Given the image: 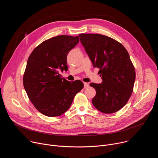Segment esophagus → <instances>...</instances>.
<instances>
[{"label": "esophagus", "mask_w": 158, "mask_h": 158, "mask_svg": "<svg viewBox=\"0 0 158 158\" xmlns=\"http://www.w3.org/2000/svg\"><path fill=\"white\" fill-rule=\"evenodd\" d=\"M84 88H87V87H88L89 86V85L87 82H84Z\"/></svg>", "instance_id": "1"}]
</instances>
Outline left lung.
I'll use <instances>...</instances> for the list:
<instances>
[{"mask_svg": "<svg viewBox=\"0 0 158 158\" xmlns=\"http://www.w3.org/2000/svg\"><path fill=\"white\" fill-rule=\"evenodd\" d=\"M81 42L93 62L99 69L102 83H91L96 91L92 102L105 114L114 113L129 99L136 72L129 55L115 39L98 34H80Z\"/></svg>", "mask_w": 158, "mask_h": 158, "instance_id": "1", "label": "left lung"}]
</instances>
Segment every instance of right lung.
<instances>
[{
  "label": "right lung",
  "instance_id": "1",
  "mask_svg": "<svg viewBox=\"0 0 158 158\" xmlns=\"http://www.w3.org/2000/svg\"><path fill=\"white\" fill-rule=\"evenodd\" d=\"M79 42V36H56L40 44L29 57L24 87L34 107L45 116L64 114L84 87L82 81L69 82L59 73L68 69L67 56Z\"/></svg>",
  "mask_w": 158,
  "mask_h": 158
}]
</instances>
